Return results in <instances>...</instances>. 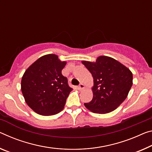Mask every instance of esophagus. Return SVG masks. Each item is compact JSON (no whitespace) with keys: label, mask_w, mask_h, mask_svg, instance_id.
<instances>
[{"label":"esophagus","mask_w":152,"mask_h":152,"mask_svg":"<svg viewBox=\"0 0 152 152\" xmlns=\"http://www.w3.org/2000/svg\"><path fill=\"white\" fill-rule=\"evenodd\" d=\"M85 88V85H83V83H80V85H78V89L80 91H82V90H83L84 88Z\"/></svg>","instance_id":"esophagus-1"}]
</instances>
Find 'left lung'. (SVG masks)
<instances>
[{
  "label": "left lung",
  "mask_w": 152,
  "mask_h": 152,
  "mask_svg": "<svg viewBox=\"0 0 152 152\" xmlns=\"http://www.w3.org/2000/svg\"><path fill=\"white\" fill-rule=\"evenodd\" d=\"M93 78V97L85 103L96 114H107L115 110L126 99L132 85L131 71L117 60L99 56L95 62L82 61Z\"/></svg>",
  "instance_id": "1"
}]
</instances>
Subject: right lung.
<instances>
[{
  "instance_id": "1",
  "label": "right lung",
  "mask_w": 152,
  "mask_h": 152,
  "mask_svg": "<svg viewBox=\"0 0 152 152\" xmlns=\"http://www.w3.org/2000/svg\"><path fill=\"white\" fill-rule=\"evenodd\" d=\"M66 61L55 54L42 56L24 72L21 89L26 103L42 115L58 114L72 91L61 74Z\"/></svg>"
}]
</instances>
